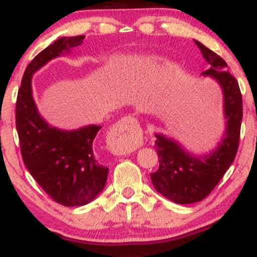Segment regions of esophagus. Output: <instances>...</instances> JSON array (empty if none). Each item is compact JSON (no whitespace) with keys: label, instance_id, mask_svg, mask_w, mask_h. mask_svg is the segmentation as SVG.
<instances>
[{"label":"esophagus","instance_id":"34e87169","mask_svg":"<svg viewBox=\"0 0 257 257\" xmlns=\"http://www.w3.org/2000/svg\"><path fill=\"white\" fill-rule=\"evenodd\" d=\"M110 149L117 155H125L138 147L141 140L139 120L133 116L124 117L112 128Z\"/></svg>","mask_w":257,"mask_h":257}]
</instances>
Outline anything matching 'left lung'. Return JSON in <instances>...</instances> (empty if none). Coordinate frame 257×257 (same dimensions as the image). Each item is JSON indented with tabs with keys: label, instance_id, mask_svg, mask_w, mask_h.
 Returning a JSON list of instances; mask_svg holds the SVG:
<instances>
[{
	"label": "left lung",
	"instance_id": "1",
	"mask_svg": "<svg viewBox=\"0 0 257 257\" xmlns=\"http://www.w3.org/2000/svg\"><path fill=\"white\" fill-rule=\"evenodd\" d=\"M194 42L210 65V69L203 75L214 77L223 90L227 131L216 151L205 157H193L175 141L163 135H156L159 168L151 174L152 184L159 193L179 204L203 200L216 187L237 155L243 118L239 84L227 70L226 61L202 43Z\"/></svg>",
	"mask_w": 257,
	"mask_h": 257
}]
</instances>
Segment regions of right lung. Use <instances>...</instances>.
Returning <instances> with one entry per match:
<instances>
[{"label": "right lung", "instance_id": "1", "mask_svg": "<svg viewBox=\"0 0 257 257\" xmlns=\"http://www.w3.org/2000/svg\"><path fill=\"white\" fill-rule=\"evenodd\" d=\"M83 38V35L61 37L38 53L26 67L16 104V125L25 167L44 192L65 206L87 204L105 187L108 168L99 163L94 150V139L101 126L73 132L49 126L32 99L31 77L63 51L79 46Z\"/></svg>", "mask_w": 257, "mask_h": 257}]
</instances>
